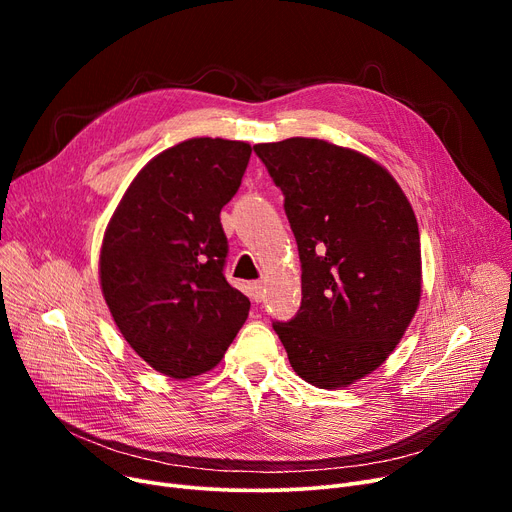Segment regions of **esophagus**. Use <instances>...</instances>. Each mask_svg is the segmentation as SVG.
<instances>
[{
	"label": "esophagus",
	"mask_w": 512,
	"mask_h": 512,
	"mask_svg": "<svg viewBox=\"0 0 512 512\" xmlns=\"http://www.w3.org/2000/svg\"><path fill=\"white\" fill-rule=\"evenodd\" d=\"M249 297L253 303H261V299H263V284L261 282L249 284Z\"/></svg>",
	"instance_id": "1"
}]
</instances>
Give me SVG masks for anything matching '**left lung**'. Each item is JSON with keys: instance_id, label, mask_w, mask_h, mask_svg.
<instances>
[{"instance_id": "1", "label": "left lung", "mask_w": 512, "mask_h": 512, "mask_svg": "<svg viewBox=\"0 0 512 512\" xmlns=\"http://www.w3.org/2000/svg\"><path fill=\"white\" fill-rule=\"evenodd\" d=\"M284 195L301 259V307L274 321L292 369L342 388L394 351L421 297L411 203L373 159L319 139L253 147Z\"/></svg>"}]
</instances>
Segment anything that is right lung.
I'll list each match as a JSON object with an SVG mask.
<instances>
[{"instance_id":"obj_1","label":"right lung","mask_w":512,"mask_h":512,"mask_svg":"<svg viewBox=\"0 0 512 512\" xmlns=\"http://www.w3.org/2000/svg\"><path fill=\"white\" fill-rule=\"evenodd\" d=\"M251 145L191 139L153 157L105 230L99 276L118 330L143 361L186 380L218 365L251 303L224 276L220 211Z\"/></svg>"}]
</instances>
